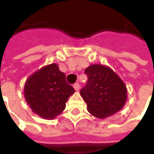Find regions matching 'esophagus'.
Wrapping results in <instances>:
<instances>
[{"mask_svg":"<svg viewBox=\"0 0 154 154\" xmlns=\"http://www.w3.org/2000/svg\"><path fill=\"white\" fill-rule=\"evenodd\" d=\"M73 87H74V89L76 91H79L80 90V84L79 83H75L73 85Z\"/></svg>","mask_w":154,"mask_h":154,"instance_id":"34e87169","label":"esophagus"}]
</instances>
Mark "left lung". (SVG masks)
I'll return each instance as SVG.
<instances>
[{"label": "left lung", "mask_w": 154, "mask_h": 154, "mask_svg": "<svg viewBox=\"0 0 154 154\" xmlns=\"http://www.w3.org/2000/svg\"><path fill=\"white\" fill-rule=\"evenodd\" d=\"M85 73L87 82L80 94L92 116L104 119L122 109L127 99V89L112 69L93 64L86 68Z\"/></svg>", "instance_id": "obj_1"}]
</instances>
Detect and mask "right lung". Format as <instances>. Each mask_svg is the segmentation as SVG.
<instances>
[{
    "mask_svg": "<svg viewBox=\"0 0 154 154\" xmlns=\"http://www.w3.org/2000/svg\"><path fill=\"white\" fill-rule=\"evenodd\" d=\"M74 92L73 87L66 81V75L56 63L47 65L32 74L24 89L25 100L33 112L47 119L60 115Z\"/></svg>",
    "mask_w": 154,
    "mask_h": 154,
    "instance_id": "obj_1",
    "label": "right lung"
}]
</instances>
